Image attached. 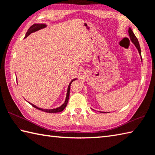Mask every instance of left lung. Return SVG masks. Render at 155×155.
I'll use <instances>...</instances> for the list:
<instances>
[{"label":"left lung","instance_id":"obj_1","mask_svg":"<svg viewBox=\"0 0 155 155\" xmlns=\"http://www.w3.org/2000/svg\"><path fill=\"white\" fill-rule=\"evenodd\" d=\"M128 32H129V36H130V38L131 40H132V42L134 44V45L136 46V47L137 48V49H138V51L139 52L140 55V56H141L140 46L138 39H137V38L136 37L135 35H134L133 31L132 30V29H131L130 28H129V30H128Z\"/></svg>","mask_w":155,"mask_h":155}]
</instances>
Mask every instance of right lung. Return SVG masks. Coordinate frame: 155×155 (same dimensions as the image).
<instances>
[{
  "label": "right lung",
  "mask_w": 155,
  "mask_h": 155,
  "mask_svg": "<svg viewBox=\"0 0 155 155\" xmlns=\"http://www.w3.org/2000/svg\"><path fill=\"white\" fill-rule=\"evenodd\" d=\"M46 26V25L45 24H43V23H38V24H34L33 25H31V27L28 29V32L27 34H26V36L25 38L27 37L28 35H30L31 33H32V32H34L36 31L37 30H40V29L42 28H45ZM76 80V79H74V80H73L71 82H70L69 85L68 86V92H67V96H66V99H65V103H63V104L61 105V107L57 108V109H40V108H38L36 106H35V105H34L33 104H31L32 106H33L34 107L36 108V109H38L39 110H42V111H45V112H46V113H59V112H61L62 110H63V109H65V108L66 107L67 104H68V100H69V92H70V86H71V84L74 81V80Z\"/></svg>",
  "instance_id": "1"
}]
</instances>
